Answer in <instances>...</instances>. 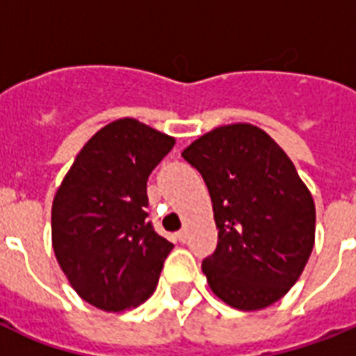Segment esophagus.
Listing matches in <instances>:
<instances>
[{"instance_id":"esophagus-1","label":"esophagus","mask_w":356,"mask_h":356,"mask_svg":"<svg viewBox=\"0 0 356 356\" xmlns=\"http://www.w3.org/2000/svg\"><path fill=\"white\" fill-rule=\"evenodd\" d=\"M175 238H177L179 242H186V238H188V233H186V229H181L179 233H175Z\"/></svg>"}]
</instances>
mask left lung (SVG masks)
I'll return each mask as SVG.
<instances>
[{
	"label": "left lung",
	"mask_w": 356,
	"mask_h": 356,
	"mask_svg": "<svg viewBox=\"0 0 356 356\" xmlns=\"http://www.w3.org/2000/svg\"><path fill=\"white\" fill-rule=\"evenodd\" d=\"M212 200L218 245L207 282L238 310L270 307L296 284L314 248L316 207L290 156L251 123L209 131L181 153Z\"/></svg>",
	"instance_id": "left-lung-1"
}]
</instances>
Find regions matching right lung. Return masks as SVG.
Listing matches in <instances>:
<instances>
[{
	"label": "right lung",
	"instance_id": "add662e5",
	"mask_svg": "<svg viewBox=\"0 0 356 356\" xmlns=\"http://www.w3.org/2000/svg\"><path fill=\"white\" fill-rule=\"evenodd\" d=\"M173 144L138 120H116L83 145L53 197L57 262L96 309L122 312L155 292L173 243L147 222L145 186Z\"/></svg>",
	"mask_w": 356,
	"mask_h": 356
}]
</instances>
